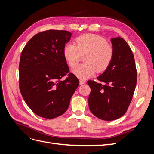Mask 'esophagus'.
<instances>
[{"label":"esophagus","instance_id":"esophagus-1","mask_svg":"<svg viewBox=\"0 0 154 154\" xmlns=\"http://www.w3.org/2000/svg\"><path fill=\"white\" fill-rule=\"evenodd\" d=\"M85 81L84 80H82V79H80V85H83V84H84V83H85Z\"/></svg>","mask_w":154,"mask_h":154}]
</instances>
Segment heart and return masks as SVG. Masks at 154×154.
Returning <instances> with one entry per match:
<instances>
[{"instance_id":"b5f03b06","label":"heart","mask_w":154,"mask_h":154,"mask_svg":"<svg viewBox=\"0 0 154 154\" xmlns=\"http://www.w3.org/2000/svg\"><path fill=\"white\" fill-rule=\"evenodd\" d=\"M76 45L67 44L63 48L65 60L71 68H74L81 60L85 63L79 65L73 70V73L81 79L92 76L97 71L103 72L109 68L114 56L113 46L107 42L103 36L94 34H85L75 39Z\"/></svg>"}]
</instances>
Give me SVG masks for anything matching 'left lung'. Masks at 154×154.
I'll use <instances>...</instances> for the list:
<instances>
[{"label":"left lung","mask_w":154,"mask_h":154,"mask_svg":"<svg viewBox=\"0 0 154 154\" xmlns=\"http://www.w3.org/2000/svg\"><path fill=\"white\" fill-rule=\"evenodd\" d=\"M114 56L110 66L97 78L87 81L91 87L88 106L97 118L105 121L117 119L128 110L137 83V70L132 49L121 37L111 39Z\"/></svg>","instance_id":"obj_1"}]
</instances>
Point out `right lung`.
Segmentation results:
<instances>
[{
	"label": "right lung",
	"instance_id": "obj_1",
	"mask_svg": "<svg viewBox=\"0 0 154 154\" xmlns=\"http://www.w3.org/2000/svg\"><path fill=\"white\" fill-rule=\"evenodd\" d=\"M71 33L48 30L38 32L23 49L19 63V88L26 104L35 114L53 119L64 114L79 85L69 72L63 51ZM67 76L65 80L61 78Z\"/></svg>",
	"mask_w": 154,
	"mask_h": 154
}]
</instances>
